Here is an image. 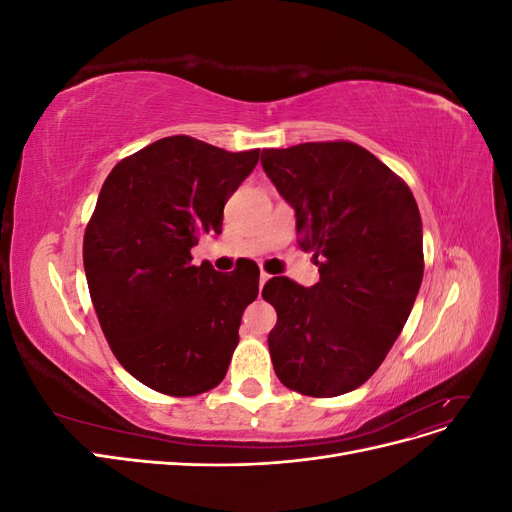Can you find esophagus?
<instances>
[{
	"label": "esophagus",
	"mask_w": 512,
	"mask_h": 512,
	"mask_svg": "<svg viewBox=\"0 0 512 512\" xmlns=\"http://www.w3.org/2000/svg\"><path fill=\"white\" fill-rule=\"evenodd\" d=\"M269 277H271V275H269V273H265V271L260 273V280H258V284H260V290H262V286H265V284L269 282Z\"/></svg>",
	"instance_id": "esophagus-1"
}]
</instances>
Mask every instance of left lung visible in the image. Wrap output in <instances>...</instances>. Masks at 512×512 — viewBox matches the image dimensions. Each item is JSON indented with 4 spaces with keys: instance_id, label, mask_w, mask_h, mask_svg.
Listing matches in <instances>:
<instances>
[{
    "instance_id": "left-lung-1",
    "label": "left lung",
    "mask_w": 512,
    "mask_h": 512,
    "mask_svg": "<svg viewBox=\"0 0 512 512\" xmlns=\"http://www.w3.org/2000/svg\"><path fill=\"white\" fill-rule=\"evenodd\" d=\"M275 190L294 209L299 247L320 282L271 277L262 288L277 322V378L312 397L359 389L380 367L423 282V222L408 185L354 143L262 149Z\"/></svg>"
}]
</instances>
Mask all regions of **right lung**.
<instances>
[{
  "label": "right lung",
  "instance_id": "obj_1",
  "mask_svg": "<svg viewBox=\"0 0 512 512\" xmlns=\"http://www.w3.org/2000/svg\"><path fill=\"white\" fill-rule=\"evenodd\" d=\"M258 158L179 134L121 160L102 185L83 241L87 286L117 361L153 391L190 397L226 376L260 271L196 267L190 252L220 235Z\"/></svg>",
  "mask_w": 512,
  "mask_h": 512
}]
</instances>
